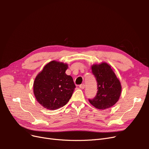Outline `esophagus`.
Masks as SVG:
<instances>
[{"mask_svg":"<svg viewBox=\"0 0 149 149\" xmlns=\"http://www.w3.org/2000/svg\"><path fill=\"white\" fill-rule=\"evenodd\" d=\"M79 88H81V89H84V88H85V84H81V85H79Z\"/></svg>","mask_w":149,"mask_h":149,"instance_id":"obj_1","label":"esophagus"}]
</instances>
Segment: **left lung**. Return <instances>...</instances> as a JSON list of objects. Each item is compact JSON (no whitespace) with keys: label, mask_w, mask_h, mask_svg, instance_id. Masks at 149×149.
Wrapping results in <instances>:
<instances>
[{"label":"left lung","mask_w":149,"mask_h":149,"mask_svg":"<svg viewBox=\"0 0 149 149\" xmlns=\"http://www.w3.org/2000/svg\"><path fill=\"white\" fill-rule=\"evenodd\" d=\"M92 73L97 81V92L89 102L98 109L111 107L118 102L120 96L122 86L119 79L112 69L106 63L94 64L91 66Z\"/></svg>","instance_id":"left-lung-1"}]
</instances>
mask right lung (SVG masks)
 <instances>
[{
  "mask_svg": "<svg viewBox=\"0 0 149 149\" xmlns=\"http://www.w3.org/2000/svg\"><path fill=\"white\" fill-rule=\"evenodd\" d=\"M68 64L52 61L44 66L33 82L36 100L49 110H56L66 105L76 88L73 79L65 72Z\"/></svg>",
  "mask_w": 149,
  "mask_h": 149,
  "instance_id": "add662e5",
  "label": "right lung"
}]
</instances>
